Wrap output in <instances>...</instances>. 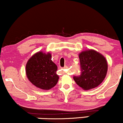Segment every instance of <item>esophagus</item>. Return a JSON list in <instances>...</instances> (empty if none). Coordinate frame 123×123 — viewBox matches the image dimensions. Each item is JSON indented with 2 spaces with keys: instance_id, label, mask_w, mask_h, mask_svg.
I'll use <instances>...</instances> for the list:
<instances>
[{
  "instance_id": "1",
  "label": "esophagus",
  "mask_w": 123,
  "mask_h": 123,
  "mask_svg": "<svg viewBox=\"0 0 123 123\" xmlns=\"http://www.w3.org/2000/svg\"><path fill=\"white\" fill-rule=\"evenodd\" d=\"M67 68H68V67H67V66H65L64 67H62V69H67Z\"/></svg>"
}]
</instances>
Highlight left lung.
<instances>
[{
    "label": "left lung",
    "instance_id": "1",
    "mask_svg": "<svg viewBox=\"0 0 123 123\" xmlns=\"http://www.w3.org/2000/svg\"><path fill=\"white\" fill-rule=\"evenodd\" d=\"M80 73L73 78L78 86L84 90L98 86L106 76L108 64L102 55L94 50L82 52L79 55Z\"/></svg>",
    "mask_w": 123,
    "mask_h": 123
}]
</instances>
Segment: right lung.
Segmentation results:
<instances>
[{
	"label": "right lung",
	"instance_id": "1",
	"mask_svg": "<svg viewBox=\"0 0 123 123\" xmlns=\"http://www.w3.org/2000/svg\"><path fill=\"white\" fill-rule=\"evenodd\" d=\"M57 66L51 60V55L41 52L34 55L26 66L27 78L34 86L43 90H49L57 84Z\"/></svg>",
	"mask_w": 123,
	"mask_h": 123
}]
</instances>
